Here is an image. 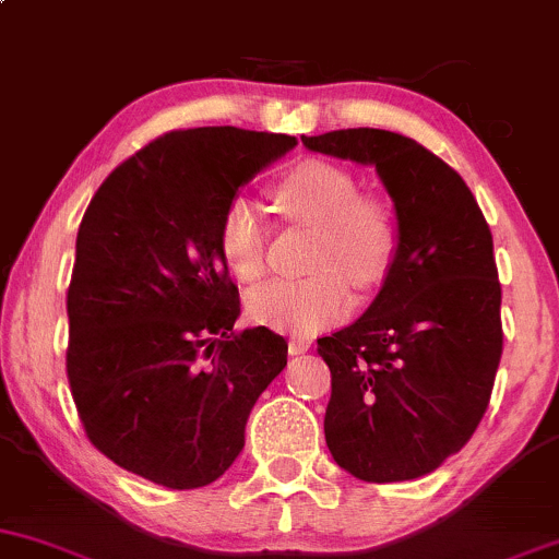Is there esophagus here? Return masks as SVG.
Here are the masks:
<instances>
[{
	"instance_id": "esophagus-1",
	"label": "esophagus",
	"mask_w": 559,
	"mask_h": 559,
	"mask_svg": "<svg viewBox=\"0 0 559 559\" xmlns=\"http://www.w3.org/2000/svg\"><path fill=\"white\" fill-rule=\"evenodd\" d=\"M310 346H312V342H310V338H305V336L288 338V352H292V355H305Z\"/></svg>"
}]
</instances>
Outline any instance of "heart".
<instances>
[{
    "label": "heart",
    "instance_id": "1",
    "mask_svg": "<svg viewBox=\"0 0 559 559\" xmlns=\"http://www.w3.org/2000/svg\"><path fill=\"white\" fill-rule=\"evenodd\" d=\"M278 213L316 228L307 278H278L247 294V316L265 329L297 333L323 331L352 307L349 281L373 286L394 258L396 226L383 199L360 194V183L346 168L307 159L275 183ZM217 247L226 267L241 284L265 271L267 226L260 204L247 197L230 199L217 228Z\"/></svg>",
    "mask_w": 559,
    "mask_h": 559
}]
</instances>
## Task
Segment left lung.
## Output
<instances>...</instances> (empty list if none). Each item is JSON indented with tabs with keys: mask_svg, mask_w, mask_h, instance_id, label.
I'll list each match as a JSON object with an SVG mask.
<instances>
[{
	"mask_svg": "<svg viewBox=\"0 0 559 559\" xmlns=\"http://www.w3.org/2000/svg\"><path fill=\"white\" fill-rule=\"evenodd\" d=\"M301 144L376 168L396 217L381 292L318 338L331 368L325 444L368 484L420 478L467 444L489 407L502 357L489 223L463 178L402 133L346 128Z\"/></svg>",
	"mask_w": 559,
	"mask_h": 559,
	"instance_id": "left-lung-1",
	"label": "left lung"
}]
</instances>
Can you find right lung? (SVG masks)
<instances>
[{"mask_svg":"<svg viewBox=\"0 0 559 559\" xmlns=\"http://www.w3.org/2000/svg\"><path fill=\"white\" fill-rule=\"evenodd\" d=\"M297 146L234 126L170 131L99 186L75 239L68 381L88 441L115 465L199 489L234 465L288 344L234 333L239 288L217 247L230 199Z\"/></svg>","mask_w":559,"mask_h":559,"instance_id":"obj_1","label":"right lung"}]
</instances>
